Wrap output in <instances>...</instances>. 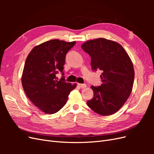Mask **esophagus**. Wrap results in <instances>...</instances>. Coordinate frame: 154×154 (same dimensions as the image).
<instances>
[{
  "mask_svg": "<svg viewBox=\"0 0 154 154\" xmlns=\"http://www.w3.org/2000/svg\"><path fill=\"white\" fill-rule=\"evenodd\" d=\"M78 85L80 87H81L82 88H85L87 87V85L85 84V83H83V84H82V83H78Z\"/></svg>",
  "mask_w": 154,
  "mask_h": 154,
  "instance_id": "1",
  "label": "esophagus"
}]
</instances>
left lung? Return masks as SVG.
I'll use <instances>...</instances> for the list:
<instances>
[{
  "label": "left lung",
  "instance_id": "left-lung-1",
  "mask_svg": "<svg viewBox=\"0 0 154 154\" xmlns=\"http://www.w3.org/2000/svg\"><path fill=\"white\" fill-rule=\"evenodd\" d=\"M81 48L90 55L92 70L103 72L102 84L91 87L94 96L87 103L97 114H113L131 94L134 80L132 60L119 43L103 38L87 41Z\"/></svg>",
  "mask_w": 154,
  "mask_h": 154
}]
</instances>
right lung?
I'll return each mask as SVG.
<instances>
[{"mask_svg":"<svg viewBox=\"0 0 154 154\" xmlns=\"http://www.w3.org/2000/svg\"><path fill=\"white\" fill-rule=\"evenodd\" d=\"M76 42L51 40L36 45L26 58L22 75V85L27 97L45 114L57 112L66 105L76 83L56 77L63 72L68 51ZM63 72H62V75Z\"/></svg>","mask_w":154,"mask_h":154,"instance_id":"right-lung-1","label":"right lung"}]
</instances>
